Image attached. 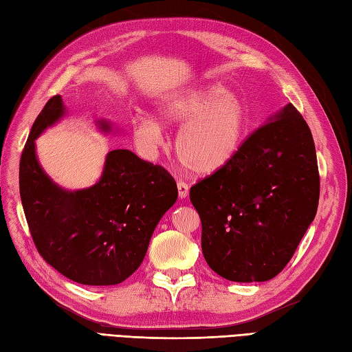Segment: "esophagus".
<instances>
[{
	"label": "esophagus",
	"instance_id": "1",
	"mask_svg": "<svg viewBox=\"0 0 352 352\" xmlns=\"http://www.w3.org/2000/svg\"><path fill=\"white\" fill-rule=\"evenodd\" d=\"M177 188H178V196L182 197V199H186V197L188 196V184L184 183L183 179H179V182L177 183Z\"/></svg>",
	"mask_w": 352,
	"mask_h": 352
}]
</instances>
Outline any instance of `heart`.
<instances>
[{"mask_svg":"<svg viewBox=\"0 0 352 352\" xmlns=\"http://www.w3.org/2000/svg\"><path fill=\"white\" fill-rule=\"evenodd\" d=\"M166 123H179L175 151L182 165L199 175H210L230 165L241 153L248 133V113L242 99L221 85L188 90L162 104ZM135 142L144 150L157 147L160 124L150 116L132 126Z\"/></svg>","mask_w":352,"mask_h":352,"instance_id":"1","label":"heart"}]
</instances>
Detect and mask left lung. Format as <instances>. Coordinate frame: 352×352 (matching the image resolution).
<instances>
[{
    "mask_svg": "<svg viewBox=\"0 0 352 352\" xmlns=\"http://www.w3.org/2000/svg\"><path fill=\"white\" fill-rule=\"evenodd\" d=\"M245 138L230 165L190 187L202 253L215 274L267 281L290 262L318 208L312 133L293 104Z\"/></svg>",
    "mask_w": 352,
    "mask_h": 352,
    "instance_id": "left-lung-1",
    "label": "left lung"
}]
</instances>
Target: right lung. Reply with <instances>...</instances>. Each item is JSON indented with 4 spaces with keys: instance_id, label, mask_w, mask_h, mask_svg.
<instances>
[{
    "instance_id": "add662e5",
    "label": "right lung",
    "mask_w": 352,
    "mask_h": 352,
    "mask_svg": "<svg viewBox=\"0 0 352 352\" xmlns=\"http://www.w3.org/2000/svg\"><path fill=\"white\" fill-rule=\"evenodd\" d=\"M62 114L55 95L25 142L19 188L26 223L40 256L59 274L85 285L119 284L141 265L153 230L177 201V183L164 166L113 150L95 186L62 190L38 165L34 144Z\"/></svg>"
}]
</instances>
